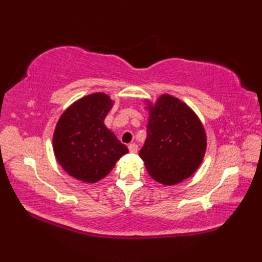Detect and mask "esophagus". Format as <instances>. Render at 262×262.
<instances>
[{
  "label": "esophagus",
  "instance_id": "esophagus-1",
  "mask_svg": "<svg viewBox=\"0 0 262 262\" xmlns=\"http://www.w3.org/2000/svg\"><path fill=\"white\" fill-rule=\"evenodd\" d=\"M128 149H129L130 153H137V151H138L137 144H135V143L129 144V145H128Z\"/></svg>",
  "mask_w": 262,
  "mask_h": 262
}]
</instances>
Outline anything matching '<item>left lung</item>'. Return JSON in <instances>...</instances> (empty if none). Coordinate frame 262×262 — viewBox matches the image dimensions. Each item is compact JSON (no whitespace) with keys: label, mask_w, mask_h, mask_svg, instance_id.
Here are the masks:
<instances>
[{"label":"left lung","mask_w":262,"mask_h":262,"mask_svg":"<svg viewBox=\"0 0 262 262\" xmlns=\"http://www.w3.org/2000/svg\"><path fill=\"white\" fill-rule=\"evenodd\" d=\"M147 103V136L140 157L155 181L176 185L202 163L207 145L204 126L186 103L170 94Z\"/></svg>","instance_id":"obj_1"}]
</instances>
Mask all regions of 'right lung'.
Listing matches in <instances>:
<instances>
[{
	"instance_id": "1",
	"label": "right lung",
	"mask_w": 262,
	"mask_h": 262,
	"mask_svg": "<svg viewBox=\"0 0 262 262\" xmlns=\"http://www.w3.org/2000/svg\"><path fill=\"white\" fill-rule=\"evenodd\" d=\"M113 104L107 94L92 93L70 105L58 119L53 136L55 157L77 180H101L128 153L125 144L103 124Z\"/></svg>"
}]
</instances>
